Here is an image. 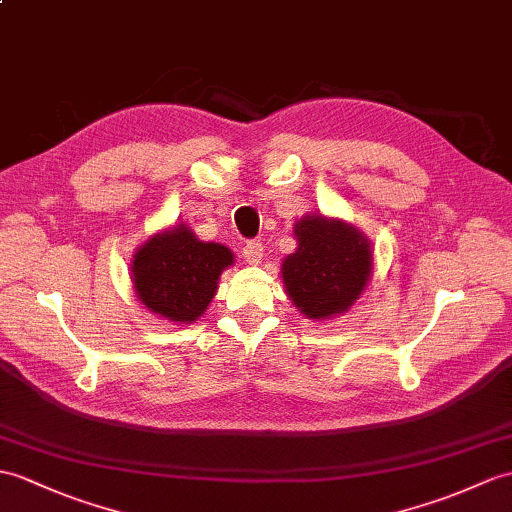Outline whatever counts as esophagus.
<instances>
[{
    "mask_svg": "<svg viewBox=\"0 0 512 512\" xmlns=\"http://www.w3.org/2000/svg\"><path fill=\"white\" fill-rule=\"evenodd\" d=\"M264 244H261L259 240H253V242H246V246L242 248V257L248 261V264H259L261 257H264Z\"/></svg>",
    "mask_w": 512,
    "mask_h": 512,
    "instance_id": "34e87169",
    "label": "esophagus"
}]
</instances>
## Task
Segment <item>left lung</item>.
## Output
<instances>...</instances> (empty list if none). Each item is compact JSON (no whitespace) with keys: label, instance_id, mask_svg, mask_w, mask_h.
Instances as JSON below:
<instances>
[{"label":"left lung","instance_id":"obj_1","mask_svg":"<svg viewBox=\"0 0 512 512\" xmlns=\"http://www.w3.org/2000/svg\"><path fill=\"white\" fill-rule=\"evenodd\" d=\"M299 248L283 261V283L307 318L347 312L371 277V246L340 220L307 216L294 227Z\"/></svg>","mask_w":512,"mask_h":512}]
</instances>
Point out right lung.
I'll return each mask as SVG.
<instances>
[{
    "label": "right lung",
    "mask_w": 512,
    "mask_h": 512,
    "mask_svg": "<svg viewBox=\"0 0 512 512\" xmlns=\"http://www.w3.org/2000/svg\"><path fill=\"white\" fill-rule=\"evenodd\" d=\"M233 253L216 242H200L187 227L150 237L133 261L139 301L150 312L178 323H192L207 310L222 270Z\"/></svg>",
    "instance_id": "right-lung-1"
}]
</instances>
